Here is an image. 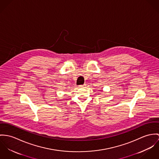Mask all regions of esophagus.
<instances>
[{"instance_id": "esophagus-1", "label": "esophagus", "mask_w": 159, "mask_h": 159, "mask_svg": "<svg viewBox=\"0 0 159 159\" xmlns=\"http://www.w3.org/2000/svg\"><path fill=\"white\" fill-rule=\"evenodd\" d=\"M85 87V85H79V88H84Z\"/></svg>"}]
</instances>
